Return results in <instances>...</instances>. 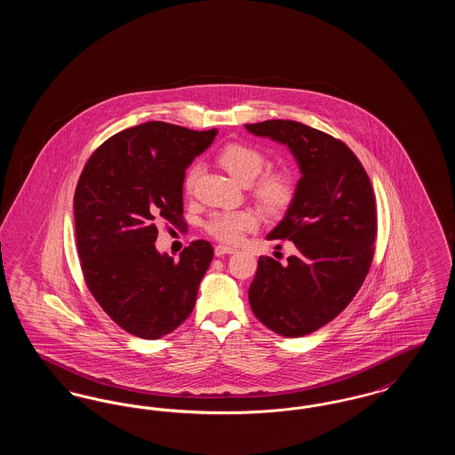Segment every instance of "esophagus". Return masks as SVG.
<instances>
[{"instance_id": "1", "label": "esophagus", "mask_w": 455, "mask_h": 455, "mask_svg": "<svg viewBox=\"0 0 455 455\" xmlns=\"http://www.w3.org/2000/svg\"><path fill=\"white\" fill-rule=\"evenodd\" d=\"M237 249L235 247H230V245H217L215 247V256H218V258H221V256H225V254H234Z\"/></svg>"}]
</instances>
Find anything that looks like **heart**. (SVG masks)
<instances>
[{
  "instance_id": "heart-1",
  "label": "heart",
  "mask_w": 455,
  "mask_h": 455,
  "mask_svg": "<svg viewBox=\"0 0 455 455\" xmlns=\"http://www.w3.org/2000/svg\"><path fill=\"white\" fill-rule=\"evenodd\" d=\"M218 162L238 182L247 184L254 180L266 165V156L256 147L247 143H230L218 153ZM199 175V167L193 165L188 169L184 177V191L188 195L195 189L196 179ZM254 196L267 210H283L286 208L293 195L295 184L286 172H267L260 175L252 186ZM258 227V217L249 210L237 212H217L206 220L204 228L212 237L235 243L242 237Z\"/></svg>"
}]
</instances>
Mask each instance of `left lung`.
I'll return each instance as SVG.
<instances>
[{
  "label": "left lung",
  "instance_id": "obj_1",
  "mask_svg": "<svg viewBox=\"0 0 455 455\" xmlns=\"http://www.w3.org/2000/svg\"><path fill=\"white\" fill-rule=\"evenodd\" d=\"M295 156L300 180L267 240H291L284 264L260 256L249 303L262 324L300 338L331 323L367 278L377 235L375 197L367 172L341 140L297 121L245 124Z\"/></svg>",
  "mask_w": 455,
  "mask_h": 455
}]
</instances>
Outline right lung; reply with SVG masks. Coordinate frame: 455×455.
Returning <instances> with one entry per match:
<instances>
[{
	"label": "right lung",
	"instance_id": "right-lung-1",
	"mask_svg": "<svg viewBox=\"0 0 455 455\" xmlns=\"http://www.w3.org/2000/svg\"><path fill=\"white\" fill-rule=\"evenodd\" d=\"M150 121L110 136L88 158L73 210L82 271L108 317L143 339H158L195 308L213 247L195 240L179 260L155 247L156 223H182L186 169L215 140Z\"/></svg>",
	"mask_w": 455,
	"mask_h": 455
}]
</instances>
